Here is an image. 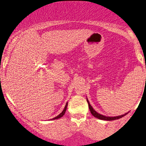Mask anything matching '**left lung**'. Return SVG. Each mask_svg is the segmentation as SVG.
I'll use <instances>...</instances> for the list:
<instances>
[{"label": "left lung", "mask_w": 146, "mask_h": 146, "mask_svg": "<svg viewBox=\"0 0 146 146\" xmlns=\"http://www.w3.org/2000/svg\"><path fill=\"white\" fill-rule=\"evenodd\" d=\"M87 102H88V106H89L90 110V112H91L92 115H93L94 117L97 118V119H100V120H104V121H113V120L121 119V118L123 117L124 116H125L126 114H127V113H128V112H127V113H125V114H123V115H120V116H117V117H106V116H104V115H102V114L98 113V112L96 111V110L94 109L93 108H92V106H91V105H90L88 98H87Z\"/></svg>", "instance_id": "1"}]
</instances>
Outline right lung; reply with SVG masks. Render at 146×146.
Listing matches in <instances>:
<instances>
[{
  "mask_svg": "<svg viewBox=\"0 0 146 146\" xmlns=\"http://www.w3.org/2000/svg\"><path fill=\"white\" fill-rule=\"evenodd\" d=\"M67 105H68V103L67 102V104H66L65 106H64V110H62L61 113L58 114V116H56V117H54V118H53V119H52L51 120H55V119H59V118H61V117H62V116L64 115V113H65V112H66V110H67Z\"/></svg>",
  "mask_w": 146,
  "mask_h": 146,
  "instance_id": "add662e5",
  "label": "right lung"
}]
</instances>
